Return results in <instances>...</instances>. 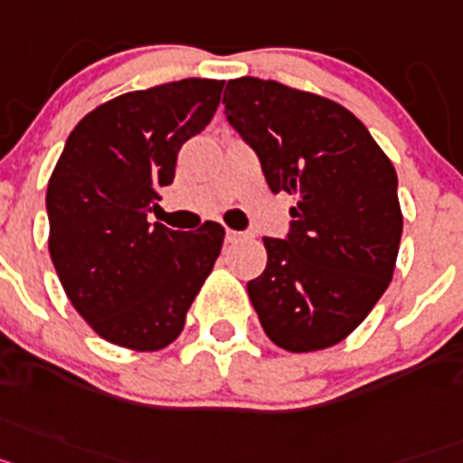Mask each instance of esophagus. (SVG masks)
Here are the masks:
<instances>
[{
	"label": "esophagus",
	"mask_w": 463,
	"mask_h": 463,
	"mask_svg": "<svg viewBox=\"0 0 463 463\" xmlns=\"http://www.w3.org/2000/svg\"><path fill=\"white\" fill-rule=\"evenodd\" d=\"M242 237H244V232H240V231H231V228H228V231H226V240H228V242H240Z\"/></svg>",
	"instance_id": "esophagus-1"
}]
</instances>
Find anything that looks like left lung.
Here are the masks:
<instances>
[{"label":"left lung","mask_w":463,"mask_h":463,"mask_svg":"<svg viewBox=\"0 0 463 463\" xmlns=\"http://www.w3.org/2000/svg\"><path fill=\"white\" fill-rule=\"evenodd\" d=\"M226 118L287 191L291 228L263 237L268 265L247 284L265 335L287 352L337 345L387 291L403 214L399 179L368 128L333 99L242 76L223 92Z\"/></svg>","instance_id":"8db88e82"}]
</instances>
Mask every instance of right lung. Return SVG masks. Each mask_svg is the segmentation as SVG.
<instances>
[{
    "label": "right lung",
    "instance_id": "right-lung-1",
    "mask_svg": "<svg viewBox=\"0 0 463 463\" xmlns=\"http://www.w3.org/2000/svg\"><path fill=\"white\" fill-rule=\"evenodd\" d=\"M221 90L223 81L184 79L99 104L67 137L51 175L48 251L60 284L92 331L118 347L175 343L221 254V223L182 232L146 221Z\"/></svg>",
    "mask_w": 463,
    "mask_h": 463
}]
</instances>
